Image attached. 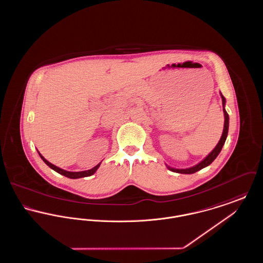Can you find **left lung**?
<instances>
[{
	"instance_id": "1",
	"label": "left lung",
	"mask_w": 263,
	"mask_h": 263,
	"mask_svg": "<svg viewBox=\"0 0 263 263\" xmlns=\"http://www.w3.org/2000/svg\"><path fill=\"white\" fill-rule=\"evenodd\" d=\"M221 97H222V101H223V106H225L226 100L224 98V96L221 93ZM224 110V114H225V124H224V131H223V134H222V137L220 139L219 143L217 144V146L215 147V149L201 162V163L192 166V167H189V168H185V170H177V168H172L170 166L168 170H171L172 172H175V173H178V174H185V175H191V174H194L198 171L202 170L203 167L209 165L210 163H212L213 161L217 158V156L220 154V152L222 150L224 144H225L226 139H227V135H228V130H229V114L226 111L225 108L223 109Z\"/></svg>"
}]
</instances>
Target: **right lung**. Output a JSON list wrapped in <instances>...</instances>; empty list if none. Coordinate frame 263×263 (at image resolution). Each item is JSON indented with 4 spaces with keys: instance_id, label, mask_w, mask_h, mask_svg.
<instances>
[{
    "instance_id": "obj_1",
    "label": "right lung",
    "mask_w": 263,
    "mask_h": 263,
    "mask_svg": "<svg viewBox=\"0 0 263 263\" xmlns=\"http://www.w3.org/2000/svg\"><path fill=\"white\" fill-rule=\"evenodd\" d=\"M39 156H40V158L43 160V162L46 163L48 166H50L52 170H54V171L57 172L58 174L65 175V176H67V177H69V178H81V177H86V176L93 175V174L97 172V170L100 167V163H99V164H97L95 167H92L91 170L84 171V172H77V173H74V172H67V171L62 170V168H60V167H58V166H56V165H54V164L49 163V162H48L47 160H45L40 154H39Z\"/></svg>"
}]
</instances>
